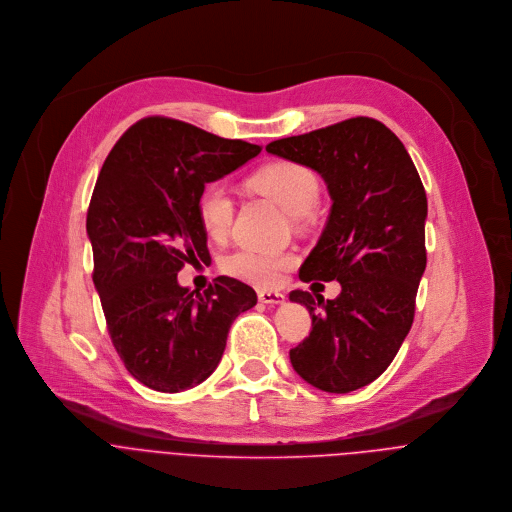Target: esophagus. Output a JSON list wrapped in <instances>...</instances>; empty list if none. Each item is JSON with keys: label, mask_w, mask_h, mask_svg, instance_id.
<instances>
[{"label": "esophagus", "mask_w": 512, "mask_h": 512, "mask_svg": "<svg viewBox=\"0 0 512 512\" xmlns=\"http://www.w3.org/2000/svg\"><path fill=\"white\" fill-rule=\"evenodd\" d=\"M284 294L282 292H274V290H260L258 292V300L264 304H280L284 302Z\"/></svg>", "instance_id": "esophagus-1"}]
</instances>
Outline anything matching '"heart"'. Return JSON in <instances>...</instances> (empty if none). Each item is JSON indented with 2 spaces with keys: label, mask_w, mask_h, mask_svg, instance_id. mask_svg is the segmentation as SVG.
Wrapping results in <instances>:
<instances>
[{
  "label": "heart",
  "mask_w": 512,
  "mask_h": 512,
  "mask_svg": "<svg viewBox=\"0 0 512 512\" xmlns=\"http://www.w3.org/2000/svg\"><path fill=\"white\" fill-rule=\"evenodd\" d=\"M256 192L272 198L286 214L294 218L308 216L320 198L318 176L296 162H276L268 164L250 178ZM198 222L204 234L212 242L226 240L232 220H234V198L222 182L208 184L198 198ZM296 264V256L288 252H262L242 248L228 254L220 268L224 274L260 286H276L282 274Z\"/></svg>",
  "instance_id": "heart-1"
}]
</instances>
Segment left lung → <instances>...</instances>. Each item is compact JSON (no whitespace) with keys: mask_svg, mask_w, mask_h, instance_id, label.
Segmentation results:
<instances>
[{"mask_svg":"<svg viewBox=\"0 0 512 512\" xmlns=\"http://www.w3.org/2000/svg\"><path fill=\"white\" fill-rule=\"evenodd\" d=\"M266 152L316 170L332 198L300 278L338 280L342 290L334 300L290 292L312 316L290 362L324 392L362 388L390 366L414 320L426 268L420 176L394 132L366 116L270 142Z\"/></svg>","mask_w":512,"mask_h":512,"instance_id":"8db88e82","label":"left lung"}]
</instances>
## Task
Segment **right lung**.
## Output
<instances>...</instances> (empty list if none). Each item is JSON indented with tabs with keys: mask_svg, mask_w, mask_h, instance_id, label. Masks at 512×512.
<instances>
[{
	"mask_svg": "<svg viewBox=\"0 0 512 512\" xmlns=\"http://www.w3.org/2000/svg\"><path fill=\"white\" fill-rule=\"evenodd\" d=\"M260 146L192 124L150 116L108 154L88 208L94 284L112 344L126 370L158 392H182L218 366L232 322L256 292L220 276L200 292L182 288L186 262L210 258L198 198Z\"/></svg>",
	"mask_w": 512,
	"mask_h": 512,
	"instance_id": "obj_1",
	"label": "right lung"
}]
</instances>
